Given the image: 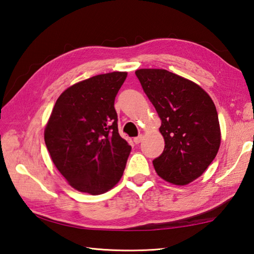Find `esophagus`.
I'll return each instance as SVG.
<instances>
[{"instance_id": "esophagus-1", "label": "esophagus", "mask_w": 254, "mask_h": 254, "mask_svg": "<svg viewBox=\"0 0 254 254\" xmlns=\"http://www.w3.org/2000/svg\"><path fill=\"white\" fill-rule=\"evenodd\" d=\"M142 139H143V136H142V134H139L138 137L133 138V142L136 143V144H138V143H140V142L142 141Z\"/></svg>"}]
</instances>
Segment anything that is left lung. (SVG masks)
I'll return each instance as SVG.
<instances>
[{
	"instance_id": "left-lung-1",
	"label": "left lung",
	"mask_w": 254,
	"mask_h": 254,
	"mask_svg": "<svg viewBox=\"0 0 254 254\" xmlns=\"http://www.w3.org/2000/svg\"><path fill=\"white\" fill-rule=\"evenodd\" d=\"M136 75L161 120V156L153 160L160 178L185 185L200 177L220 146L218 114L213 100L194 82L163 69Z\"/></svg>"
}]
</instances>
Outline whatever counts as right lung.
Returning a JSON list of instances; mask_svg holds the SVG:
<instances>
[{"label":"right lung","mask_w":254,"mask_h":254,"mask_svg":"<svg viewBox=\"0 0 254 254\" xmlns=\"http://www.w3.org/2000/svg\"><path fill=\"white\" fill-rule=\"evenodd\" d=\"M126 72L98 74L66 89L45 129L56 168L80 192L98 195L121 180L131 147L120 136L115 97Z\"/></svg>","instance_id":"obj_1"}]
</instances>
